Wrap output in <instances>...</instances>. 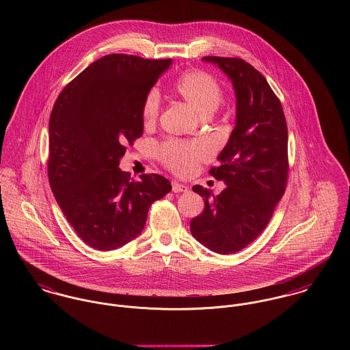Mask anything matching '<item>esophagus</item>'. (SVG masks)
I'll use <instances>...</instances> for the list:
<instances>
[{
	"label": "esophagus",
	"instance_id": "obj_1",
	"mask_svg": "<svg viewBox=\"0 0 350 350\" xmlns=\"http://www.w3.org/2000/svg\"><path fill=\"white\" fill-rule=\"evenodd\" d=\"M171 186H172V191H174V193H186V191L189 190L187 186L180 185V183H178V182H172Z\"/></svg>",
	"mask_w": 350,
	"mask_h": 350
}]
</instances>
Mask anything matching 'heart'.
Here are the masks:
<instances>
[{
	"mask_svg": "<svg viewBox=\"0 0 350 350\" xmlns=\"http://www.w3.org/2000/svg\"><path fill=\"white\" fill-rule=\"evenodd\" d=\"M172 92L186 100L200 117L211 116L224 100V90L218 79L206 70L191 68L185 71L172 83ZM159 96L150 92L142 103L140 117L144 126H150L159 117ZM161 161L175 174L187 175L207 154L200 143L168 142L159 150Z\"/></svg>",
	"mask_w": 350,
	"mask_h": 350,
	"instance_id": "heart-1",
	"label": "heart"
}]
</instances>
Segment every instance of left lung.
Listing matches in <instances>:
<instances>
[{
	"label": "left lung",
	"mask_w": 350,
	"mask_h": 350,
	"mask_svg": "<svg viewBox=\"0 0 350 350\" xmlns=\"http://www.w3.org/2000/svg\"><path fill=\"white\" fill-rule=\"evenodd\" d=\"M232 79L236 126L208 174L226 187L219 196L200 185L204 208L191 219V234L221 254L248 247L267 228L288 179V131L284 111L267 79L240 57L204 56Z\"/></svg>",
	"instance_id": "1"
}]
</instances>
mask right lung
<instances>
[{"mask_svg":"<svg viewBox=\"0 0 350 350\" xmlns=\"http://www.w3.org/2000/svg\"><path fill=\"white\" fill-rule=\"evenodd\" d=\"M171 59L110 53L59 94L50 116L49 179L55 200L85 244L117 250L144 229L150 204L171 191L168 179L118 168L142 137L144 97Z\"/></svg>","mask_w":350,"mask_h":350,"instance_id":"right-lung-1","label":"right lung"}]
</instances>
